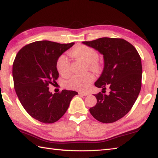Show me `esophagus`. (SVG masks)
I'll return each instance as SVG.
<instances>
[{"instance_id": "1", "label": "esophagus", "mask_w": 158, "mask_h": 158, "mask_svg": "<svg viewBox=\"0 0 158 158\" xmlns=\"http://www.w3.org/2000/svg\"><path fill=\"white\" fill-rule=\"evenodd\" d=\"M79 95H81V96H88V95H89V93H85V92H79Z\"/></svg>"}]
</instances>
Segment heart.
I'll list each match as a JSON object with an SVG mask.
<instances>
[{"mask_svg": "<svg viewBox=\"0 0 158 158\" xmlns=\"http://www.w3.org/2000/svg\"><path fill=\"white\" fill-rule=\"evenodd\" d=\"M73 58L82 60L88 64L92 70H99L101 69V63L98 61V52L92 48L85 45H79L75 47L70 52ZM56 68L58 73L62 76H67L70 73V63L65 56H60L56 63ZM95 79L91 73L84 75H75L66 81V85L68 88L85 91L89 88Z\"/></svg>", "mask_w": 158, "mask_h": 158, "instance_id": "1", "label": "heart"}]
</instances>
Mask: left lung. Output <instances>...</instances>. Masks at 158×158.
Instances as JSON below:
<instances>
[{"mask_svg": "<svg viewBox=\"0 0 158 158\" xmlns=\"http://www.w3.org/2000/svg\"><path fill=\"white\" fill-rule=\"evenodd\" d=\"M83 44L94 48L103 55L105 66L94 83L96 87L110 88L109 95L94 94L96 105L89 109L99 122L113 123L128 113L141 89V60L136 48L123 39L103 37Z\"/></svg>", "mask_w": 158, "mask_h": 158, "instance_id": "1", "label": "left lung"}]
</instances>
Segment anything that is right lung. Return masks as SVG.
Instances as JSON below:
<instances>
[{"instance_id": "1", "label": "right lung", "mask_w": 158, "mask_h": 158, "mask_svg": "<svg viewBox=\"0 0 158 158\" xmlns=\"http://www.w3.org/2000/svg\"><path fill=\"white\" fill-rule=\"evenodd\" d=\"M74 44L35 41L23 47L17 53L13 64L15 92L26 112L39 122H57L66 113L70 100L78 94L66 89L52 94L48 88L58 78L57 60Z\"/></svg>"}]
</instances>
